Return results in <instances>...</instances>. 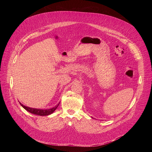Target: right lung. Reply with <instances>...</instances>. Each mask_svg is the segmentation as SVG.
I'll use <instances>...</instances> for the list:
<instances>
[{
  "mask_svg": "<svg viewBox=\"0 0 152 152\" xmlns=\"http://www.w3.org/2000/svg\"><path fill=\"white\" fill-rule=\"evenodd\" d=\"M19 103L21 104V106H22L24 109L26 110L27 111H28L30 113H32L33 114L40 115V116H46V115L52 114L56 110V108L58 107V106L60 103V102H59L56 106H55V107H53L52 108H50V109L42 110V109H37V108H32V107H28V106L23 105V104H21L20 102H19Z\"/></svg>",
  "mask_w": 152,
  "mask_h": 152,
  "instance_id": "add662e5",
  "label": "right lung"
}]
</instances>
